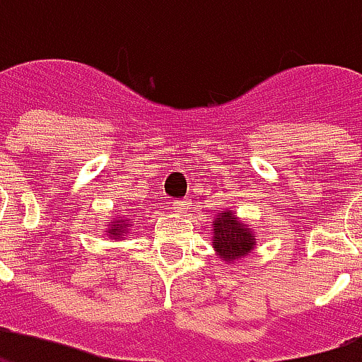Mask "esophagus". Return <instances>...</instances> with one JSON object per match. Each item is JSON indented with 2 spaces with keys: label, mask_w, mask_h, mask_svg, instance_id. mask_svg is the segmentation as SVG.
<instances>
[{
  "label": "esophagus",
  "mask_w": 362,
  "mask_h": 362,
  "mask_svg": "<svg viewBox=\"0 0 362 362\" xmlns=\"http://www.w3.org/2000/svg\"><path fill=\"white\" fill-rule=\"evenodd\" d=\"M173 209L176 215H184V213H188L189 202H186V199H182V202H174Z\"/></svg>",
  "instance_id": "esophagus-1"
}]
</instances>
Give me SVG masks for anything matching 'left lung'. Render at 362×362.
Here are the masks:
<instances>
[{"instance_id":"8db88e82","label":"left lung","mask_w":362,"mask_h":362,"mask_svg":"<svg viewBox=\"0 0 362 362\" xmlns=\"http://www.w3.org/2000/svg\"><path fill=\"white\" fill-rule=\"evenodd\" d=\"M211 242L216 251V257L224 264L240 263L257 247V235L247 222L235 215V211H221L213 218Z\"/></svg>"}]
</instances>
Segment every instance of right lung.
I'll return each mask as SVG.
<instances>
[{
	"label": "right lung",
	"mask_w": 362,
	"mask_h": 362,
	"mask_svg": "<svg viewBox=\"0 0 362 362\" xmlns=\"http://www.w3.org/2000/svg\"><path fill=\"white\" fill-rule=\"evenodd\" d=\"M115 213H117V211H115ZM132 215H117L113 222H107L105 224V234L109 235L111 240H115V242H119L120 238H124V235L128 234V230L132 228Z\"/></svg>",
	"instance_id": "right-lung-1"
}]
</instances>
